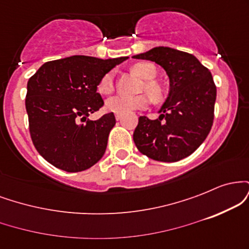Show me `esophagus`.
Masks as SVG:
<instances>
[{"label": "esophagus", "mask_w": 249, "mask_h": 249, "mask_svg": "<svg viewBox=\"0 0 249 249\" xmlns=\"http://www.w3.org/2000/svg\"><path fill=\"white\" fill-rule=\"evenodd\" d=\"M122 115H119V113H116V119H117V121H121V119H122Z\"/></svg>", "instance_id": "obj_1"}]
</instances>
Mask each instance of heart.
Segmentation results:
<instances>
[{
    "instance_id": "1",
    "label": "heart",
    "mask_w": 249,
    "mask_h": 249,
    "mask_svg": "<svg viewBox=\"0 0 249 249\" xmlns=\"http://www.w3.org/2000/svg\"><path fill=\"white\" fill-rule=\"evenodd\" d=\"M132 71L144 81H147L144 85V90H146V92L152 98V101L160 102L162 98V90L156 82H153V79L157 76V69L152 63H137L132 67ZM113 88H115V85H113V73L108 72L101 78L98 85H97V91L101 95H110L113 91ZM148 105H150V98L147 96H116L107 99L105 108L110 112L125 115V113H130L136 110H145Z\"/></svg>"
}]
</instances>
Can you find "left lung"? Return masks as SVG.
Listing matches in <instances>:
<instances>
[{"label":"left lung","mask_w":249,"mask_h":249,"mask_svg":"<svg viewBox=\"0 0 249 249\" xmlns=\"http://www.w3.org/2000/svg\"><path fill=\"white\" fill-rule=\"evenodd\" d=\"M133 58L161 65L171 87L158 119L139 117L134 144L153 160L173 162L186 158L204 142L213 125L216 87L211 71L191 53L171 48H153Z\"/></svg>","instance_id":"8db88e82"}]
</instances>
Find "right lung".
Instances as JSON below:
<instances>
[{"instance_id": "add662e5", "label": "right lung", "mask_w": 249, "mask_h": 249, "mask_svg": "<svg viewBox=\"0 0 249 249\" xmlns=\"http://www.w3.org/2000/svg\"><path fill=\"white\" fill-rule=\"evenodd\" d=\"M127 57L99 59L72 56L44 63L28 81L25 108L29 132L43 158L67 172H82L101 160L115 126L113 112L88 116L104 102L97 85Z\"/></svg>"}]
</instances>
